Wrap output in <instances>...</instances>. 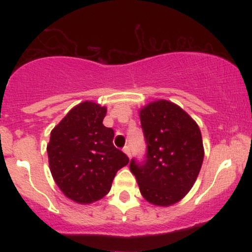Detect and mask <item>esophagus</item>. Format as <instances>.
Masks as SVG:
<instances>
[{
	"mask_svg": "<svg viewBox=\"0 0 252 252\" xmlns=\"http://www.w3.org/2000/svg\"><path fill=\"white\" fill-rule=\"evenodd\" d=\"M123 152L126 153V154L128 155L129 158H130V156H131V150H130V147H129V146H126V147H124V148H123Z\"/></svg>",
	"mask_w": 252,
	"mask_h": 252,
	"instance_id": "1",
	"label": "esophagus"
}]
</instances>
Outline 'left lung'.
<instances>
[{
    "instance_id": "left-lung-1",
    "label": "left lung",
    "mask_w": 252,
    "mask_h": 252,
    "mask_svg": "<svg viewBox=\"0 0 252 252\" xmlns=\"http://www.w3.org/2000/svg\"><path fill=\"white\" fill-rule=\"evenodd\" d=\"M146 160L130 161L141 194L156 206L180 201L198 178L204 146L195 121L176 104L160 99L140 110Z\"/></svg>"
}]
</instances>
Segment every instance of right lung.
Listing matches in <instances>:
<instances>
[{"instance_id":"obj_1","label":"right lung","mask_w":252,"mask_h":252,"mask_svg":"<svg viewBox=\"0 0 252 252\" xmlns=\"http://www.w3.org/2000/svg\"><path fill=\"white\" fill-rule=\"evenodd\" d=\"M105 106L83 102L70 110L51 131L48 162L60 190L78 204L105 196L117 170L129 158L112 143L114 130L104 126Z\"/></svg>"}]
</instances>
